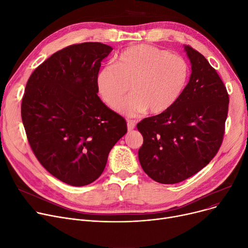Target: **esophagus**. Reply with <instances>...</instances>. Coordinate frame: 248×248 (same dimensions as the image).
<instances>
[{"label":"esophagus","instance_id":"1","mask_svg":"<svg viewBox=\"0 0 248 248\" xmlns=\"http://www.w3.org/2000/svg\"><path fill=\"white\" fill-rule=\"evenodd\" d=\"M136 126V121L134 120H127V129L129 132L133 131Z\"/></svg>","mask_w":248,"mask_h":248}]
</instances>
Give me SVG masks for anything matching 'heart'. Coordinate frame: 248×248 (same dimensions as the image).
I'll list each match as a JSON object with an SVG mask.
<instances>
[{
    "label": "heart",
    "mask_w": 248,
    "mask_h": 248,
    "mask_svg": "<svg viewBox=\"0 0 248 248\" xmlns=\"http://www.w3.org/2000/svg\"><path fill=\"white\" fill-rule=\"evenodd\" d=\"M189 73V65L182 56L151 45H135L122 52L115 65L108 64L98 71L96 87L102 100L113 106L132 85L134 94L117 103V110L126 115L147 108L161 113L179 99Z\"/></svg>",
    "instance_id": "obj_1"
}]
</instances>
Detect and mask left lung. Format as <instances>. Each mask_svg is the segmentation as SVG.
I'll list each match as a JSON object with an SVG mask.
<instances>
[{"mask_svg": "<svg viewBox=\"0 0 248 248\" xmlns=\"http://www.w3.org/2000/svg\"><path fill=\"white\" fill-rule=\"evenodd\" d=\"M190 80L173 107L140 121L144 137L139 160L145 173L162 184L184 181L209 164L222 144L228 113L227 89L207 59L185 46Z\"/></svg>", "mask_w": 248, "mask_h": 248, "instance_id": "1", "label": "left lung"}]
</instances>
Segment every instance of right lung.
I'll return each instance as SVG.
<instances>
[{"label":"right lung","mask_w":248,"mask_h":248,"mask_svg":"<svg viewBox=\"0 0 248 248\" xmlns=\"http://www.w3.org/2000/svg\"><path fill=\"white\" fill-rule=\"evenodd\" d=\"M112 48L99 42L57 51L33 71L21 116L37 160L71 186L95 181L108 154L126 132V122L97 95L96 75Z\"/></svg>","instance_id":"1"}]
</instances>
